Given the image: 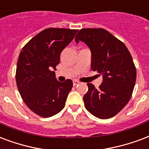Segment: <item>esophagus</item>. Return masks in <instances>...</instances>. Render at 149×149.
<instances>
[{
    "mask_svg": "<svg viewBox=\"0 0 149 149\" xmlns=\"http://www.w3.org/2000/svg\"><path fill=\"white\" fill-rule=\"evenodd\" d=\"M80 84V81H78V80H73V85L74 86L77 85V84Z\"/></svg>",
    "mask_w": 149,
    "mask_h": 149,
    "instance_id": "obj_1",
    "label": "esophagus"
}]
</instances>
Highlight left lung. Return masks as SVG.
<instances>
[{"mask_svg":"<svg viewBox=\"0 0 149 149\" xmlns=\"http://www.w3.org/2000/svg\"><path fill=\"white\" fill-rule=\"evenodd\" d=\"M75 40L88 45L91 69L103 78L99 89L87 84L84 107L96 118H111L125 107L133 94L136 71L130 53L122 41L102 28L80 30Z\"/></svg>","mask_w":149,"mask_h":149,"instance_id":"1","label":"left lung"}]
</instances>
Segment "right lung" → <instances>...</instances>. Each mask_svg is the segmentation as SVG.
I'll return each instance as SVG.
<instances>
[{"instance_id":"add662e5","label":"right lung","mask_w":149,"mask_h":149,"mask_svg":"<svg viewBox=\"0 0 149 149\" xmlns=\"http://www.w3.org/2000/svg\"><path fill=\"white\" fill-rule=\"evenodd\" d=\"M78 30L47 28L33 37L20 51L16 72V85L27 107L42 118L59 113L65 107L72 81L57 80L54 70L61 53Z\"/></svg>"}]
</instances>
